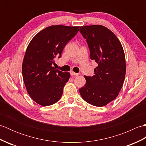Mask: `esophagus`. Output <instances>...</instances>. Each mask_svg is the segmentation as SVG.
I'll return each instance as SVG.
<instances>
[{
  "mask_svg": "<svg viewBox=\"0 0 146 146\" xmlns=\"http://www.w3.org/2000/svg\"><path fill=\"white\" fill-rule=\"evenodd\" d=\"M70 74H71V76H78V73H76L75 72H73V71H70Z\"/></svg>",
  "mask_w": 146,
  "mask_h": 146,
  "instance_id": "esophagus-1",
  "label": "esophagus"
}]
</instances>
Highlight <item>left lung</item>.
Listing matches in <instances>:
<instances>
[{
    "mask_svg": "<svg viewBox=\"0 0 146 146\" xmlns=\"http://www.w3.org/2000/svg\"><path fill=\"white\" fill-rule=\"evenodd\" d=\"M80 32L86 39L90 58L98 63L94 76H84L86 84L80 89V94L90 104L105 106L116 98L124 82V51L119 39L106 27L81 26Z\"/></svg>",
    "mask_w": 146,
    "mask_h": 146,
    "instance_id": "1",
    "label": "left lung"
}]
</instances>
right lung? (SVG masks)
<instances>
[{
    "label": "right lung",
    "instance_id": "add662e5",
    "mask_svg": "<svg viewBox=\"0 0 146 146\" xmlns=\"http://www.w3.org/2000/svg\"><path fill=\"white\" fill-rule=\"evenodd\" d=\"M79 27L49 26L37 34L27 46L22 65L24 83L31 98L42 107L54 104L61 97L70 74L52 65Z\"/></svg>",
    "mask_w": 146,
    "mask_h": 146
}]
</instances>
